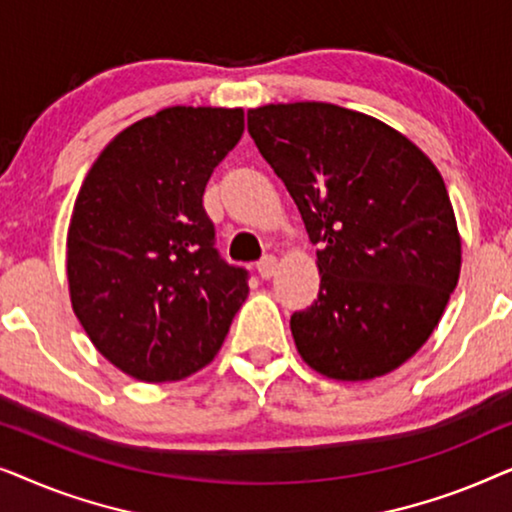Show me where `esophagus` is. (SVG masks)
Listing matches in <instances>:
<instances>
[{"mask_svg": "<svg viewBox=\"0 0 512 512\" xmlns=\"http://www.w3.org/2000/svg\"><path fill=\"white\" fill-rule=\"evenodd\" d=\"M256 270H258V275H261L263 279H270L272 275H275V270H277V258L275 256H263L261 261H258Z\"/></svg>", "mask_w": 512, "mask_h": 512, "instance_id": "34e87169", "label": "esophagus"}]
</instances>
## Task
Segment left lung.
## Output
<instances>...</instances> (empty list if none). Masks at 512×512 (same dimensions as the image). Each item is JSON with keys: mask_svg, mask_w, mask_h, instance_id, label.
Wrapping results in <instances>:
<instances>
[{"mask_svg": "<svg viewBox=\"0 0 512 512\" xmlns=\"http://www.w3.org/2000/svg\"><path fill=\"white\" fill-rule=\"evenodd\" d=\"M247 128L319 244V296L291 317L300 356L333 380L391 373L429 340L459 282L436 165L377 118L326 102L251 109Z\"/></svg>", "mask_w": 512, "mask_h": 512, "instance_id": "1", "label": "left lung"}]
</instances>
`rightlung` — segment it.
I'll return each instance as SVG.
<instances>
[{
    "mask_svg": "<svg viewBox=\"0 0 512 512\" xmlns=\"http://www.w3.org/2000/svg\"><path fill=\"white\" fill-rule=\"evenodd\" d=\"M242 132V109H163L116 135L83 181L67 235L72 305L137 380L207 366L247 298L249 270L223 261L202 205Z\"/></svg>",
    "mask_w": 512,
    "mask_h": 512,
    "instance_id": "1",
    "label": "right lung"
}]
</instances>
